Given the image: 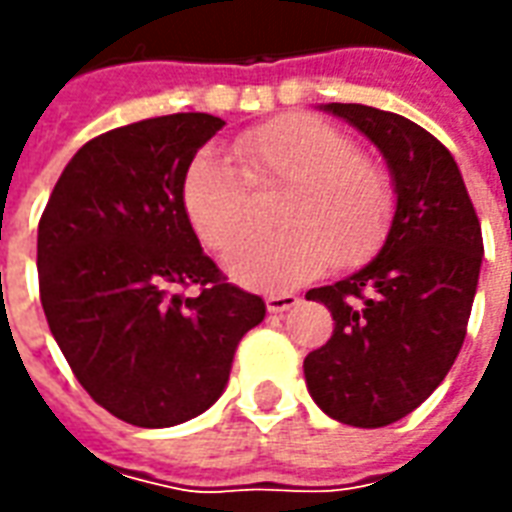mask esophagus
Wrapping results in <instances>:
<instances>
[{"label": "esophagus", "instance_id": "obj_1", "mask_svg": "<svg viewBox=\"0 0 512 512\" xmlns=\"http://www.w3.org/2000/svg\"><path fill=\"white\" fill-rule=\"evenodd\" d=\"M296 304H299V296H296V293H271L266 299L268 312H274V315L290 310V307H296Z\"/></svg>", "mask_w": 512, "mask_h": 512}]
</instances>
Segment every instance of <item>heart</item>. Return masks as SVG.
Returning <instances> with one entry per match:
<instances>
[{
    "mask_svg": "<svg viewBox=\"0 0 512 512\" xmlns=\"http://www.w3.org/2000/svg\"><path fill=\"white\" fill-rule=\"evenodd\" d=\"M233 156L249 186H285L274 216L282 230L227 255L224 266L238 285L279 293L321 274L329 260L356 266L384 244L395 216L392 178L321 117L282 115L249 128L233 142ZM180 208L213 252H227L249 227L244 183L208 147L180 178Z\"/></svg>",
    "mask_w": 512,
    "mask_h": 512,
    "instance_id": "1",
    "label": "heart"
}]
</instances>
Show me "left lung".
Instances as JSON below:
<instances>
[{"label":"left lung","instance_id":"1","mask_svg":"<svg viewBox=\"0 0 512 512\" xmlns=\"http://www.w3.org/2000/svg\"><path fill=\"white\" fill-rule=\"evenodd\" d=\"M384 153L395 216L378 257L326 288L329 343L304 359L312 400L337 422L384 428L411 414L450 373L466 337L483 233L461 169L425 128L365 104H326Z\"/></svg>","mask_w":512,"mask_h":512}]
</instances>
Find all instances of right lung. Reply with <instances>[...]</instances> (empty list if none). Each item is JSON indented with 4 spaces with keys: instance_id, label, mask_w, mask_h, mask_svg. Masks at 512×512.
Segmentation results:
<instances>
[{
    "instance_id": "right-lung-1",
    "label": "right lung",
    "mask_w": 512,
    "mask_h": 512,
    "mask_svg": "<svg viewBox=\"0 0 512 512\" xmlns=\"http://www.w3.org/2000/svg\"><path fill=\"white\" fill-rule=\"evenodd\" d=\"M222 117H150L95 136L38 224L46 321L98 406L136 428L211 408L266 301L227 282L180 208V178ZM201 288L197 297L175 287Z\"/></svg>"
}]
</instances>
